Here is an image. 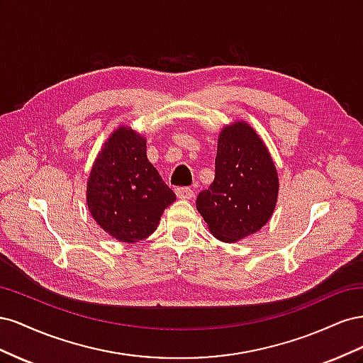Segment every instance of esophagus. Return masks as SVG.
I'll return each mask as SVG.
<instances>
[{
	"label": "esophagus",
	"instance_id": "1",
	"mask_svg": "<svg viewBox=\"0 0 363 363\" xmlns=\"http://www.w3.org/2000/svg\"><path fill=\"white\" fill-rule=\"evenodd\" d=\"M175 195H177L180 200H192L195 196V192L191 188H177L175 189Z\"/></svg>",
	"mask_w": 363,
	"mask_h": 363
}]
</instances>
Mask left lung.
<instances>
[{"instance_id":"left-lung-1","label":"left lung","mask_w":363,"mask_h":363,"mask_svg":"<svg viewBox=\"0 0 363 363\" xmlns=\"http://www.w3.org/2000/svg\"><path fill=\"white\" fill-rule=\"evenodd\" d=\"M279 175L267 145L245 121L225 125L218 136L215 180L196 196L212 235L238 242L265 225L276 208Z\"/></svg>"}]
</instances>
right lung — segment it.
I'll list each match as a JSON object with an SVG mask.
<instances>
[{
    "label": "right lung",
    "mask_w": 363,
    "mask_h": 363,
    "mask_svg": "<svg viewBox=\"0 0 363 363\" xmlns=\"http://www.w3.org/2000/svg\"><path fill=\"white\" fill-rule=\"evenodd\" d=\"M175 201L147 157V140L131 127H118L92 164L87 208L106 233L135 244L155 233L164 208Z\"/></svg>",
    "instance_id": "add662e5"
}]
</instances>
